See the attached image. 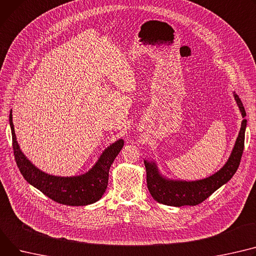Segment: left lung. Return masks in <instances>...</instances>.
Here are the masks:
<instances>
[{
	"mask_svg": "<svg viewBox=\"0 0 256 256\" xmlns=\"http://www.w3.org/2000/svg\"><path fill=\"white\" fill-rule=\"evenodd\" d=\"M234 98L240 108L242 116L245 117L246 112L241 98L236 94ZM246 122V119L242 122L239 136H238L228 162L222 168L209 178L192 182L166 180L158 174L154 162L150 164L147 160H144L147 174V187L152 198L164 205L175 207L186 205L196 206L209 198L220 186L230 180L239 168L244 150Z\"/></svg>",
	"mask_w": 256,
	"mask_h": 256,
	"instance_id": "left-lung-1",
	"label": "left lung"
}]
</instances>
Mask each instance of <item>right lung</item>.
I'll use <instances>...</instances> for the list:
<instances>
[{
    "label": "right lung",
    "instance_id": "right-lung-1",
    "mask_svg": "<svg viewBox=\"0 0 256 256\" xmlns=\"http://www.w3.org/2000/svg\"><path fill=\"white\" fill-rule=\"evenodd\" d=\"M9 122L15 162L22 175L30 184L62 205L85 206L103 196L108 185L110 166L124 147V140H118L108 147L88 173L77 177H56L41 172L26 160L16 141L12 112H10Z\"/></svg>",
    "mask_w": 256,
    "mask_h": 256
}]
</instances>
